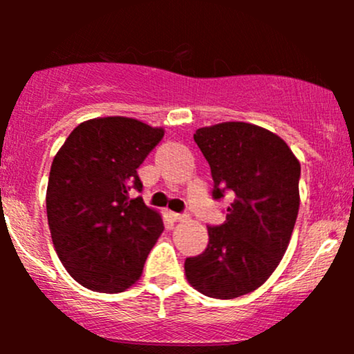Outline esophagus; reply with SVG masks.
<instances>
[{"mask_svg": "<svg viewBox=\"0 0 354 354\" xmlns=\"http://www.w3.org/2000/svg\"><path fill=\"white\" fill-rule=\"evenodd\" d=\"M171 214V218L174 219V221H185L186 218H188V214H185V213H169Z\"/></svg>", "mask_w": 354, "mask_h": 354, "instance_id": "34e87169", "label": "esophagus"}]
</instances>
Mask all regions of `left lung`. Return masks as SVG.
<instances>
[{
	"instance_id": "obj_1",
	"label": "left lung",
	"mask_w": 354,
	"mask_h": 354,
	"mask_svg": "<svg viewBox=\"0 0 354 354\" xmlns=\"http://www.w3.org/2000/svg\"><path fill=\"white\" fill-rule=\"evenodd\" d=\"M194 141L213 176V200L234 198L209 243L186 258L191 286L216 299L251 293L270 278L290 245L299 209L301 166L279 136L231 121L200 128Z\"/></svg>"
}]
</instances>
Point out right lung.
I'll return each mask as SVG.
<instances>
[{
  "mask_svg": "<svg viewBox=\"0 0 354 354\" xmlns=\"http://www.w3.org/2000/svg\"><path fill=\"white\" fill-rule=\"evenodd\" d=\"M163 135L133 118H96L76 126L53 160L48 225L61 263L81 286L121 293L143 273L165 226L129 191L143 189L136 169Z\"/></svg>",
  "mask_w": 354,
  "mask_h": 354,
  "instance_id": "1",
  "label": "right lung"
}]
</instances>
